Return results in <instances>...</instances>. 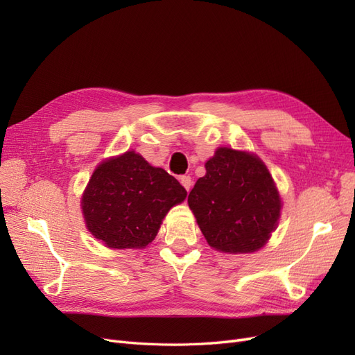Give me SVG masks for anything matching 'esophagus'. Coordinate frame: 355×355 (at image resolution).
Instances as JSON below:
<instances>
[{
	"label": "esophagus",
	"mask_w": 355,
	"mask_h": 355,
	"mask_svg": "<svg viewBox=\"0 0 355 355\" xmlns=\"http://www.w3.org/2000/svg\"><path fill=\"white\" fill-rule=\"evenodd\" d=\"M180 184H182V187H184L187 191H189L191 189V187H192V179H191V176H180Z\"/></svg>",
	"instance_id": "esophagus-1"
}]
</instances>
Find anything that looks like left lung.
<instances>
[{"label":"left lung","instance_id":"obj_1","mask_svg":"<svg viewBox=\"0 0 355 355\" xmlns=\"http://www.w3.org/2000/svg\"><path fill=\"white\" fill-rule=\"evenodd\" d=\"M188 204L209 245L223 253L259 250L277 228L282 210L262 159L225 146L206 163V176L197 180Z\"/></svg>","mask_w":355,"mask_h":355}]
</instances>
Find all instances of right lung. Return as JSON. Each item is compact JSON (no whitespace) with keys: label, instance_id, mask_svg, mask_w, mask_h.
<instances>
[{"label":"right lung","instance_id":"1","mask_svg":"<svg viewBox=\"0 0 355 355\" xmlns=\"http://www.w3.org/2000/svg\"><path fill=\"white\" fill-rule=\"evenodd\" d=\"M187 191L164 168L127 151L101 163L81 198L87 230L110 249H144Z\"/></svg>","mask_w":355,"mask_h":355}]
</instances>
